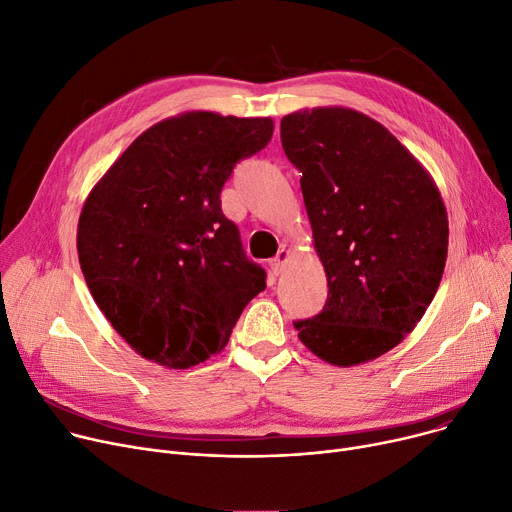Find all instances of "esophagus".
Masks as SVG:
<instances>
[{
  "mask_svg": "<svg viewBox=\"0 0 512 512\" xmlns=\"http://www.w3.org/2000/svg\"><path fill=\"white\" fill-rule=\"evenodd\" d=\"M289 258H291V252L287 248H281L279 254L273 260H270V270H273V275H281L283 273V268H285Z\"/></svg>",
  "mask_w": 512,
  "mask_h": 512,
  "instance_id": "1",
  "label": "esophagus"
}]
</instances>
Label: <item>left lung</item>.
<instances>
[{
	"mask_svg": "<svg viewBox=\"0 0 512 512\" xmlns=\"http://www.w3.org/2000/svg\"><path fill=\"white\" fill-rule=\"evenodd\" d=\"M287 159L302 171L314 250L328 297L293 322L322 362L351 368L397 347L438 291L448 217L428 169L376 119L349 107L281 119Z\"/></svg>",
	"mask_w": 512,
	"mask_h": 512,
	"instance_id": "1",
	"label": "left lung"
}]
</instances>
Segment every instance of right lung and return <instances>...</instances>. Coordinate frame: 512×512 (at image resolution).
I'll return each instance as SVG.
<instances>
[{"label": "right lung", "instance_id": "right-lung-1", "mask_svg": "<svg viewBox=\"0 0 512 512\" xmlns=\"http://www.w3.org/2000/svg\"><path fill=\"white\" fill-rule=\"evenodd\" d=\"M270 117L186 111L142 132L90 190L76 248L84 281L140 357L171 370L223 351L266 273L223 215L233 167L273 138Z\"/></svg>", "mask_w": 512, "mask_h": 512}]
</instances>
